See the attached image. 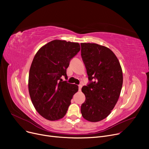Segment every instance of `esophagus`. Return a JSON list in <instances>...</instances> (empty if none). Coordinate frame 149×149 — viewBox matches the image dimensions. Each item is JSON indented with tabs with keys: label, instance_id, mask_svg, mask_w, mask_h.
I'll list each match as a JSON object with an SVG mask.
<instances>
[{
	"label": "esophagus",
	"instance_id": "34e87169",
	"mask_svg": "<svg viewBox=\"0 0 149 149\" xmlns=\"http://www.w3.org/2000/svg\"><path fill=\"white\" fill-rule=\"evenodd\" d=\"M81 88H82V85H81V84L79 85V91H81Z\"/></svg>",
	"mask_w": 149,
	"mask_h": 149
}]
</instances>
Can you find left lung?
Segmentation results:
<instances>
[{"mask_svg": "<svg viewBox=\"0 0 149 149\" xmlns=\"http://www.w3.org/2000/svg\"><path fill=\"white\" fill-rule=\"evenodd\" d=\"M81 57L91 81L81 89L86 100L81 113L85 120L98 122L111 113L118 100L123 81L122 69L115 54L107 47L90 43H81Z\"/></svg>", "mask_w": 149, "mask_h": 149, "instance_id": "8db88e82", "label": "left lung"}]
</instances>
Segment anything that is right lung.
<instances>
[{"label":"right lung","mask_w":149,"mask_h":149,"mask_svg":"<svg viewBox=\"0 0 149 149\" xmlns=\"http://www.w3.org/2000/svg\"><path fill=\"white\" fill-rule=\"evenodd\" d=\"M80 50L79 43L54 40L40 48L29 69L28 90L37 112L44 118L56 121L63 118L73 95L79 91L67 79L70 59Z\"/></svg>","instance_id":"1"}]
</instances>
